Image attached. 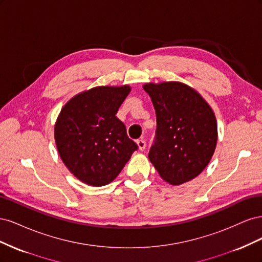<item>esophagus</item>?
Masks as SVG:
<instances>
[{
    "label": "esophagus",
    "instance_id": "obj_1",
    "mask_svg": "<svg viewBox=\"0 0 262 262\" xmlns=\"http://www.w3.org/2000/svg\"><path fill=\"white\" fill-rule=\"evenodd\" d=\"M137 144H138L140 150H144L145 147H146V143H145L144 140H139V141L137 142Z\"/></svg>",
    "mask_w": 262,
    "mask_h": 262
}]
</instances>
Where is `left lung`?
<instances>
[{"label":"left lung","mask_w":262,"mask_h":262,"mask_svg":"<svg viewBox=\"0 0 262 262\" xmlns=\"http://www.w3.org/2000/svg\"><path fill=\"white\" fill-rule=\"evenodd\" d=\"M156 112V141L148 158L170 185L192 180L207 167L217 143V123L211 106L181 82L146 83Z\"/></svg>","instance_id":"left-lung-1"}]
</instances>
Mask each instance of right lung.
Segmentation results:
<instances>
[{"mask_svg": "<svg viewBox=\"0 0 262 262\" xmlns=\"http://www.w3.org/2000/svg\"><path fill=\"white\" fill-rule=\"evenodd\" d=\"M130 92L129 85L96 86L76 94L61 109L55 145L68 169L86 185L110 184L138 149L116 117Z\"/></svg>", "mask_w": 262, "mask_h": 262, "instance_id": "add662e5", "label": "right lung"}]
</instances>
